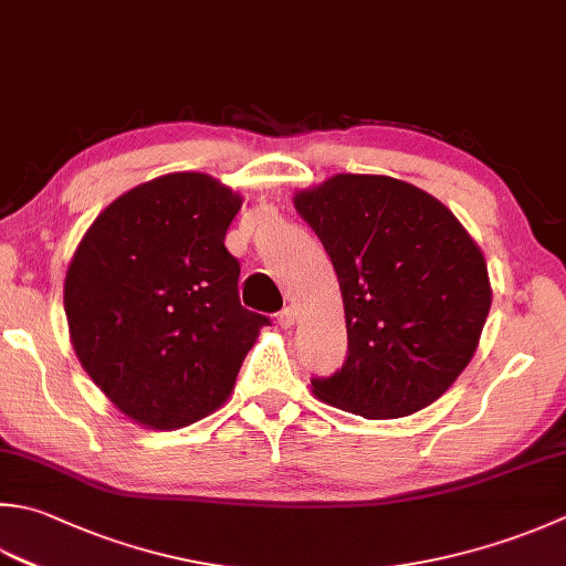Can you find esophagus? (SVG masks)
<instances>
[{
    "instance_id": "34e87169",
    "label": "esophagus",
    "mask_w": 566,
    "mask_h": 566,
    "mask_svg": "<svg viewBox=\"0 0 566 566\" xmlns=\"http://www.w3.org/2000/svg\"><path fill=\"white\" fill-rule=\"evenodd\" d=\"M294 318H296L294 308H292V306H284L282 312L276 314V324H280L282 328H292V326H294Z\"/></svg>"
}]
</instances>
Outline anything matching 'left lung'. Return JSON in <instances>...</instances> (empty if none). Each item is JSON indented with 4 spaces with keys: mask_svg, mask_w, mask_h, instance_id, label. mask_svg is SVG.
<instances>
[{
    "mask_svg": "<svg viewBox=\"0 0 566 566\" xmlns=\"http://www.w3.org/2000/svg\"><path fill=\"white\" fill-rule=\"evenodd\" d=\"M294 206L338 274L348 356L314 395L365 419L415 415L471 363L491 312L483 252L451 210L392 176L338 174Z\"/></svg>",
    "mask_w": 566,
    "mask_h": 566,
    "instance_id": "left-lung-1",
    "label": "left lung"
}]
</instances>
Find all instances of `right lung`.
<instances>
[{"label":"right lung","mask_w":566,"mask_h":566,"mask_svg":"<svg viewBox=\"0 0 566 566\" xmlns=\"http://www.w3.org/2000/svg\"><path fill=\"white\" fill-rule=\"evenodd\" d=\"M242 198L179 171L109 203L77 245L63 284L75 356L122 415L179 429L228 400L270 318L238 296L226 232Z\"/></svg>","instance_id":"right-lung-1"}]
</instances>
